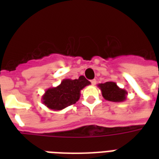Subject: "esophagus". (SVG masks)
<instances>
[{
    "label": "esophagus",
    "instance_id": "esophagus-1",
    "mask_svg": "<svg viewBox=\"0 0 159 159\" xmlns=\"http://www.w3.org/2000/svg\"><path fill=\"white\" fill-rule=\"evenodd\" d=\"M91 83H92V85H95V84H96V80L95 79L91 80Z\"/></svg>",
    "mask_w": 159,
    "mask_h": 159
}]
</instances>
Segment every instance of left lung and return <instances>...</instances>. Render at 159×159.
I'll list each match as a JSON object with an SVG mask.
<instances>
[{"instance_id":"left-lung-1","label":"left lung","mask_w":159,"mask_h":159,"mask_svg":"<svg viewBox=\"0 0 159 159\" xmlns=\"http://www.w3.org/2000/svg\"><path fill=\"white\" fill-rule=\"evenodd\" d=\"M98 87L101 90L102 96L105 100L112 102H123L126 100L128 92L125 89H120L114 82L100 83L98 84Z\"/></svg>"}]
</instances>
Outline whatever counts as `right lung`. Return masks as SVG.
Masks as SVG:
<instances>
[{
  "label": "right lung",
  "mask_w": 159,
  "mask_h": 159,
  "mask_svg": "<svg viewBox=\"0 0 159 159\" xmlns=\"http://www.w3.org/2000/svg\"><path fill=\"white\" fill-rule=\"evenodd\" d=\"M91 84L83 76L78 79H64L57 87L49 88L42 97V103L53 111H60L75 104L81 96V91Z\"/></svg>",
  "instance_id": "right-lung-1"
}]
</instances>
